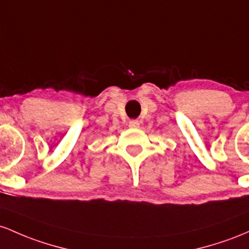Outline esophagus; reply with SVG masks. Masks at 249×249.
<instances>
[{"label":"esophagus","mask_w":249,"mask_h":249,"mask_svg":"<svg viewBox=\"0 0 249 249\" xmlns=\"http://www.w3.org/2000/svg\"><path fill=\"white\" fill-rule=\"evenodd\" d=\"M128 125H129V128H134V129H135V128L140 127V122L138 121V120H130Z\"/></svg>","instance_id":"obj_1"}]
</instances>
